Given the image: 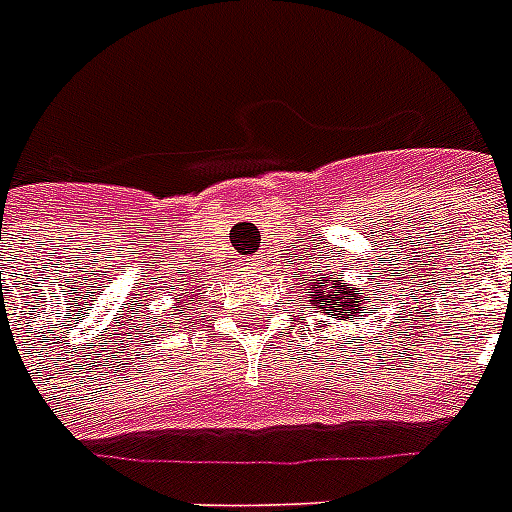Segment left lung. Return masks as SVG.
Returning a JSON list of instances; mask_svg holds the SVG:
<instances>
[{
  "mask_svg": "<svg viewBox=\"0 0 512 512\" xmlns=\"http://www.w3.org/2000/svg\"><path fill=\"white\" fill-rule=\"evenodd\" d=\"M313 305H319L324 311H329L327 316L340 321L353 319L356 313H361V308L366 311L364 289H353L348 284H340V281H332L329 276H321L319 281H313Z\"/></svg>",
  "mask_w": 512,
  "mask_h": 512,
  "instance_id": "left-lung-1",
  "label": "left lung"
}]
</instances>
